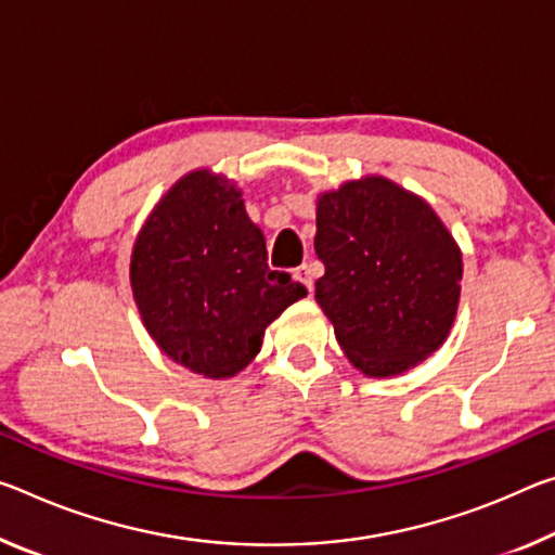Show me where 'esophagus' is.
Segmentation results:
<instances>
[{
    "label": "esophagus",
    "mask_w": 555,
    "mask_h": 555,
    "mask_svg": "<svg viewBox=\"0 0 555 555\" xmlns=\"http://www.w3.org/2000/svg\"><path fill=\"white\" fill-rule=\"evenodd\" d=\"M294 276L301 281V284L309 288V292H313V267H311V263H301V267L294 271Z\"/></svg>",
    "instance_id": "34e87169"
}]
</instances>
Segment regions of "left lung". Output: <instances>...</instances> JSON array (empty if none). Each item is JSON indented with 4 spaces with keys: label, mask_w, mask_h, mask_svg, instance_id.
<instances>
[{
    "label": "left lung",
    "mask_w": 555,
    "mask_h": 555,
    "mask_svg": "<svg viewBox=\"0 0 555 555\" xmlns=\"http://www.w3.org/2000/svg\"><path fill=\"white\" fill-rule=\"evenodd\" d=\"M315 301L365 375H400L442 346L460 306L462 251L425 199L380 175L315 202Z\"/></svg>",
    "instance_id": "left-lung-1"
}]
</instances>
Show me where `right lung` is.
<instances>
[{"label": "right lung", "instance_id": "right-lung-1", "mask_svg": "<svg viewBox=\"0 0 555 555\" xmlns=\"http://www.w3.org/2000/svg\"><path fill=\"white\" fill-rule=\"evenodd\" d=\"M140 319L165 356L222 380L251 363L267 325L306 288L271 271L267 242L222 175H184L157 202L130 257Z\"/></svg>", "mask_w": 555, "mask_h": 555}]
</instances>
